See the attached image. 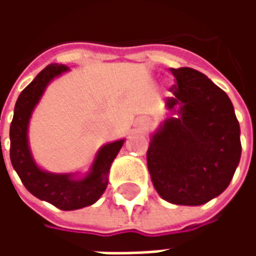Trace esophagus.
I'll return each mask as SVG.
<instances>
[{
	"mask_svg": "<svg viewBox=\"0 0 256 256\" xmlns=\"http://www.w3.org/2000/svg\"><path fill=\"white\" fill-rule=\"evenodd\" d=\"M148 120H146V119H141V120H140V124H141V128H145V126H148Z\"/></svg>",
	"mask_w": 256,
	"mask_h": 256,
	"instance_id": "34e87169",
	"label": "esophagus"
}]
</instances>
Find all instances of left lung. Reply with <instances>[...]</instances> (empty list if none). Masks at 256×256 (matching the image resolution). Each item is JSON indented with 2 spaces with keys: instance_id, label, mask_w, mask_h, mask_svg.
Masks as SVG:
<instances>
[{
  "instance_id": "obj_1",
  "label": "left lung",
  "mask_w": 256,
  "mask_h": 256,
  "mask_svg": "<svg viewBox=\"0 0 256 256\" xmlns=\"http://www.w3.org/2000/svg\"><path fill=\"white\" fill-rule=\"evenodd\" d=\"M177 79L166 98L170 114L150 134L146 163L162 198L202 206L220 196L234 176L240 124L225 92L189 67L170 68Z\"/></svg>"
}]
</instances>
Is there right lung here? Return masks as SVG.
<instances>
[{
	"label": "right lung",
	"instance_id": "right-lung-1",
	"mask_svg": "<svg viewBox=\"0 0 256 256\" xmlns=\"http://www.w3.org/2000/svg\"><path fill=\"white\" fill-rule=\"evenodd\" d=\"M63 64H49L20 93L10 123V162L27 190L64 211H72L94 204L108 185V174L114 159L124 144V138L102 145L97 150L89 172H50L36 164L28 142V126L32 112L53 79L68 72Z\"/></svg>",
	"mask_w": 256,
	"mask_h": 256
}]
</instances>
